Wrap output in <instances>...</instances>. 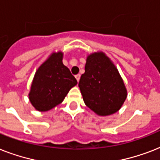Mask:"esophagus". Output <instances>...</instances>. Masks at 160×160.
I'll return each mask as SVG.
<instances>
[{"mask_svg": "<svg viewBox=\"0 0 160 160\" xmlns=\"http://www.w3.org/2000/svg\"><path fill=\"white\" fill-rule=\"evenodd\" d=\"M75 78H76V80H77V81L79 82V80H80V74H78V75H75Z\"/></svg>", "mask_w": 160, "mask_h": 160, "instance_id": "34e87169", "label": "esophagus"}]
</instances>
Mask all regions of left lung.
<instances>
[{
	"label": "left lung",
	"instance_id": "8db88e82",
	"mask_svg": "<svg viewBox=\"0 0 160 160\" xmlns=\"http://www.w3.org/2000/svg\"><path fill=\"white\" fill-rule=\"evenodd\" d=\"M79 87L85 105L100 116L116 113L127 98L119 70L102 51L88 55Z\"/></svg>",
	"mask_w": 160,
	"mask_h": 160
}]
</instances>
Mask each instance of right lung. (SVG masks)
<instances>
[{
  "label": "right lung",
  "mask_w": 160,
  "mask_h": 160,
  "mask_svg": "<svg viewBox=\"0 0 160 160\" xmlns=\"http://www.w3.org/2000/svg\"><path fill=\"white\" fill-rule=\"evenodd\" d=\"M62 60V51L53 52L36 70L28 95L32 106L38 111L53 109L77 85L76 79Z\"/></svg>",
  "instance_id": "obj_1"
}]
</instances>
